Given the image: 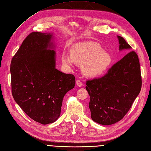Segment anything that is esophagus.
Returning a JSON list of instances; mask_svg holds the SVG:
<instances>
[{
	"label": "esophagus",
	"mask_w": 151,
	"mask_h": 151,
	"mask_svg": "<svg viewBox=\"0 0 151 151\" xmlns=\"http://www.w3.org/2000/svg\"><path fill=\"white\" fill-rule=\"evenodd\" d=\"M76 85H77L78 86H80V87L83 86V84L82 81H81V80H77L76 81Z\"/></svg>",
	"instance_id": "1"
}]
</instances>
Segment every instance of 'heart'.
Segmentation results:
<instances>
[{"label": "heart", "mask_w": 151, "mask_h": 151, "mask_svg": "<svg viewBox=\"0 0 151 151\" xmlns=\"http://www.w3.org/2000/svg\"><path fill=\"white\" fill-rule=\"evenodd\" d=\"M64 65L71 66L74 63L82 64V71L88 76H97L106 71L112 63L111 55L93 41L75 43L70 50V55L63 53Z\"/></svg>", "instance_id": "obj_1"}]
</instances>
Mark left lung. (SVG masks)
I'll list each match as a JSON object with an SVG mask.
<instances>
[{
	"label": "left lung",
	"instance_id": "1",
	"mask_svg": "<svg viewBox=\"0 0 151 151\" xmlns=\"http://www.w3.org/2000/svg\"><path fill=\"white\" fill-rule=\"evenodd\" d=\"M119 50L124 57L113 65L104 76L86 81L90 96L89 108L92 119L102 125L121 120L141 91L142 78L138 56L122 37L118 36Z\"/></svg>",
	"mask_w": 151,
	"mask_h": 151
}]
</instances>
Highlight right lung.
<instances>
[{
    "mask_svg": "<svg viewBox=\"0 0 151 151\" xmlns=\"http://www.w3.org/2000/svg\"><path fill=\"white\" fill-rule=\"evenodd\" d=\"M52 35L30 33L22 42L10 64L12 94L31 119L42 124L57 121L65 94L75 85L73 75L55 68Z\"/></svg>",
    "mask_w": 151,
    "mask_h": 151,
    "instance_id": "right-lung-1",
    "label": "right lung"
}]
</instances>
